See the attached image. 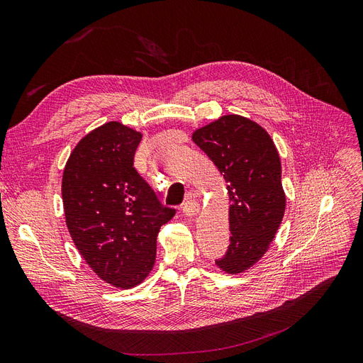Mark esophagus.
Instances as JSON below:
<instances>
[{"label": "esophagus", "instance_id": "esophagus-1", "mask_svg": "<svg viewBox=\"0 0 363 363\" xmlns=\"http://www.w3.org/2000/svg\"><path fill=\"white\" fill-rule=\"evenodd\" d=\"M182 211H184V213H185L186 217H194V216H197L199 211H200V205H199L197 200L190 199V200H186V202L184 203Z\"/></svg>", "mask_w": 363, "mask_h": 363}]
</instances>
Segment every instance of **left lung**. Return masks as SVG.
Wrapping results in <instances>:
<instances>
[{
  "mask_svg": "<svg viewBox=\"0 0 363 363\" xmlns=\"http://www.w3.org/2000/svg\"><path fill=\"white\" fill-rule=\"evenodd\" d=\"M193 142L227 182L230 245L217 266L236 275L269 250L286 211L281 160L267 131L250 118L224 115L197 128Z\"/></svg>",
  "mask_w": 363,
  "mask_h": 363,
  "instance_id": "1",
  "label": "left lung"
}]
</instances>
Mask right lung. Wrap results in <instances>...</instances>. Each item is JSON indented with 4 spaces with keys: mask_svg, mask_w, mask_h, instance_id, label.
I'll return each mask as SVG.
<instances>
[{
    "mask_svg": "<svg viewBox=\"0 0 363 363\" xmlns=\"http://www.w3.org/2000/svg\"><path fill=\"white\" fill-rule=\"evenodd\" d=\"M142 133L118 121L89 131L62 173L65 224L86 264L116 289L143 283L155 263L160 227L173 218L133 167Z\"/></svg>",
    "mask_w": 363,
    "mask_h": 363,
    "instance_id": "right-lung-1",
    "label": "right lung"
}]
</instances>
